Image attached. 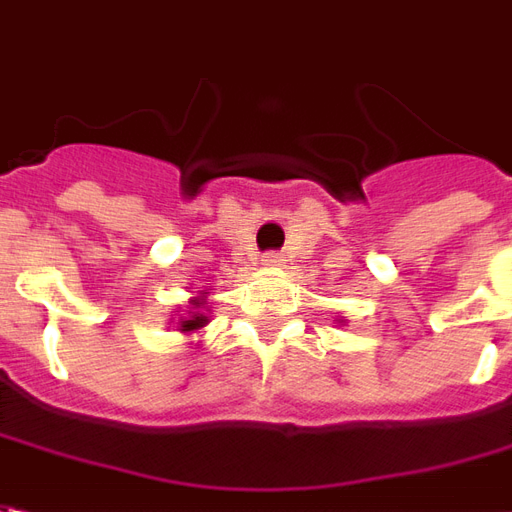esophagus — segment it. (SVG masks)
Listing matches in <instances>:
<instances>
[{"instance_id":"obj_1","label":"esophagus","mask_w":512,"mask_h":512,"mask_svg":"<svg viewBox=\"0 0 512 512\" xmlns=\"http://www.w3.org/2000/svg\"><path fill=\"white\" fill-rule=\"evenodd\" d=\"M261 264H264V267H281L283 259L278 253H264V256H261Z\"/></svg>"}]
</instances>
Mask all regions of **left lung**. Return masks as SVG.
<instances>
[{
    "instance_id": "8db88e82",
    "label": "left lung",
    "mask_w": 512,
    "mask_h": 512,
    "mask_svg": "<svg viewBox=\"0 0 512 512\" xmlns=\"http://www.w3.org/2000/svg\"><path fill=\"white\" fill-rule=\"evenodd\" d=\"M343 322H346V319H341V324H343Z\"/></svg>"
}]
</instances>
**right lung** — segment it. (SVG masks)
<instances>
[{
  "label": "right lung",
  "instance_id": "obj_1",
  "mask_svg": "<svg viewBox=\"0 0 512 512\" xmlns=\"http://www.w3.org/2000/svg\"><path fill=\"white\" fill-rule=\"evenodd\" d=\"M207 289H201L196 297H190L185 308H179V319H177V330L185 335H193L204 330L210 324V302H207Z\"/></svg>",
  "mask_w": 512,
  "mask_h": 512
}]
</instances>
